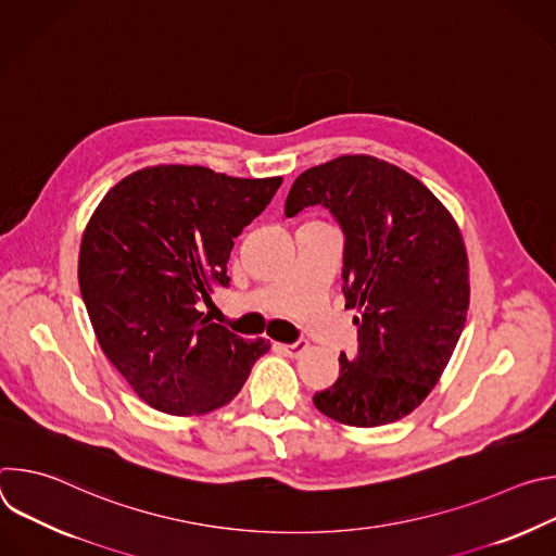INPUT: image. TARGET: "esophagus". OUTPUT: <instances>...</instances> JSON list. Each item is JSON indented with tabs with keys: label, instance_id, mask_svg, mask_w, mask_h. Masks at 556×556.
<instances>
[{
	"label": "esophagus",
	"instance_id": "1",
	"mask_svg": "<svg viewBox=\"0 0 556 556\" xmlns=\"http://www.w3.org/2000/svg\"><path fill=\"white\" fill-rule=\"evenodd\" d=\"M307 341H296V343H290V345H279L281 352H286L290 358H299L301 354L307 352Z\"/></svg>",
	"mask_w": 556,
	"mask_h": 556
}]
</instances>
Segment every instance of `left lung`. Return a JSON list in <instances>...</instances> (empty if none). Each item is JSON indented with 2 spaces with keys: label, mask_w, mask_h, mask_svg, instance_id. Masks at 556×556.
Segmentation results:
<instances>
[{
  "label": "left lung",
  "mask_w": 556,
  "mask_h": 556,
  "mask_svg": "<svg viewBox=\"0 0 556 556\" xmlns=\"http://www.w3.org/2000/svg\"><path fill=\"white\" fill-rule=\"evenodd\" d=\"M314 204L345 232V307L358 309V352H341V376L314 393V407L361 429L395 422L438 384L466 324L459 226L418 178L365 153L303 172L286 215Z\"/></svg>",
  "instance_id": "1"
}]
</instances>
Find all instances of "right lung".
Listing matches in <instances>:
<instances>
[{"mask_svg": "<svg viewBox=\"0 0 556 556\" xmlns=\"http://www.w3.org/2000/svg\"><path fill=\"white\" fill-rule=\"evenodd\" d=\"M283 178H230L157 165L114 185L92 213L78 286L110 363L140 399L172 416L228 405L270 341H244L198 303L228 286L232 240Z\"/></svg>", "mask_w": 556, "mask_h": 556, "instance_id": "1", "label": "right lung"}]
</instances>
